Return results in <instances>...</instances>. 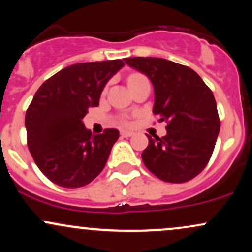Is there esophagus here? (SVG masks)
Here are the masks:
<instances>
[{"instance_id":"1","label":"esophagus","mask_w":252,"mask_h":252,"mask_svg":"<svg viewBox=\"0 0 252 252\" xmlns=\"http://www.w3.org/2000/svg\"><path fill=\"white\" fill-rule=\"evenodd\" d=\"M132 135H134V132L131 131H126V130H122V131H121V136H122V137H130V136Z\"/></svg>"}]
</instances>
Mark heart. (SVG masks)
Returning a JSON list of instances; mask_svg holds the SVG:
<instances>
[{"instance_id": "b5f03b06", "label": "heart", "mask_w": 252, "mask_h": 252, "mask_svg": "<svg viewBox=\"0 0 252 252\" xmlns=\"http://www.w3.org/2000/svg\"><path fill=\"white\" fill-rule=\"evenodd\" d=\"M140 78H143L142 74H137V73L131 74V76L129 77V83H130V82H132V80L140 79ZM118 122H120V123L122 124V126H130V121H129L128 118H126V117H121V118H118Z\"/></svg>"}]
</instances>
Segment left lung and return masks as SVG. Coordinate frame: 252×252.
Segmentation results:
<instances>
[{"label":"left lung","instance_id":"8db88e82","mask_svg":"<svg viewBox=\"0 0 252 252\" xmlns=\"http://www.w3.org/2000/svg\"><path fill=\"white\" fill-rule=\"evenodd\" d=\"M129 66L152 80L155 91L153 112L167 123L163 137L147 135L144 166L160 180L187 182L209 163L220 130L212 91L189 66L161 58H126Z\"/></svg>","mask_w":252,"mask_h":252}]
</instances>
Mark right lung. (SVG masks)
<instances>
[{"mask_svg": "<svg viewBox=\"0 0 252 252\" xmlns=\"http://www.w3.org/2000/svg\"><path fill=\"white\" fill-rule=\"evenodd\" d=\"M124 66L123 60L79 63L48 78L26 111L27 146L34 162L48 180L66 189L88 185L99 175L117 129L92 135L83 118L99 105L108 80Z\"/></svg>", "mask_w": 252, "mask_h": 252, "instance_id": "1", "label": "right lung"}]
</instances>
